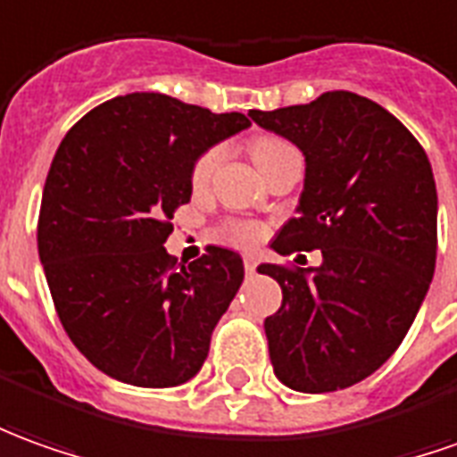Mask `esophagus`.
Returning <instances> with one entry per match:
<instances>
[{"mask_svg":"<svg viewBox=\"0 0 457 457\" xmlns=\"http://www.w3.org/2000/svg\"><path fill=\"white\" fill-rule=\"evenodd\" d=\"M257 265H260L257 254H245V272H247V275H254Z\"/></svg>","mask_w":457,"mask_h":457,"instance_id":"esophagus-1","label":"esophagus"}]
</instances>
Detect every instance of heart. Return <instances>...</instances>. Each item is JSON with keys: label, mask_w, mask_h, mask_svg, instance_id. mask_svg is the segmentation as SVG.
Returning a JSON list of instances; mask_svg holds the SVG:
<instances>
[{"label": "heart", "mask_w": 457, "mask_h": 457, "mask_svg": "<svg viewBox=\"0 0 457 457\" xmlns=\"http://www.w3.org/2000/svg\"><path fill=\"white\" fill-rule=\"evenodd\" d=\"M287 145L280 142V139L275 137H262V139H254L253 142V160L254 162H262V160H268L270 154H275V152L285 150ZM217 157H220V150H210L204 152L203 157L197 160L195 164V170H192V182L195 185H203L204 179L210 177V172L215 170ZM225 235H228L229 242H237V245H250V242L257 240V228L254 225H245V222H232L225 228Z\"/></svg>", "instance_id": "obj_1"}]
</instances>
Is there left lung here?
<instances>
[{
	"mask_svg": "<svg viewBox=\"0 0 457 457\" xmlns=\"http://www.w3.org/2000/svg\"><path fill=\"white\" fill-rule=\"evenodd\" d=\"M305 157L295 212L272 240L280 254L320 250L318 268L262 262L282 287L265 320L270 360L297 393H333L390 358L423 305L437 250V192L418 139L355 92L247 114Z\"/></svg>",
	"mask_w": 457,
	"mask_h": 457,
	"instance_id": "left-lung-1",
	"label": "left lung"
}]
</instances>
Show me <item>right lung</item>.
<instances>
[{"instance_id":"add662e5","label":"right lung","mask_w":457,"mask_h":457,"mask_svg":"<svg viewBox=\"0 0 457 457\" xmlns=\"http://www.w3.org/2000/svg\"><path fill=\"white\" fill-rule=\"evenodd\" d=\"M247 127L240 112L132 92L62 139L42 192L39 262L70 340L104 375L175 387L203 368L245 265L212 245L177 268L164 242L197 160Z\"/></svg>"}]
</instances>
